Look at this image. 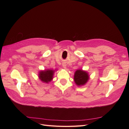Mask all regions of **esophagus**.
<instances>
[{"mask_svg": "<svg viewBox=\"0 0 129 129\" xmlns=\"http://www.w3.org/2000/svg\"><path fill=\"white\" fill-rule=\"evenodd\" d=\"M62 66H63V67L64 68H66V64L65 63H63V64H62Z\"/></svg>", "mask_w": 129, "mask_h": 129, "instance_id": "obj_1", "label": "esophagus"}]
</instances>
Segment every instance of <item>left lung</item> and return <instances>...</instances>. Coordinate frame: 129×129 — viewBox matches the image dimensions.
I'll use <instances>...</instances> for the list:
<instances>
[{
  "mask_svg": "<svg viewBox=\"0 0 129 129\" xmlns=\"http://www.w3.org/2000/svg\"><path fill=\"white\" fill-rule=\"evenodd\" d=\"M74 81L77 85H84L89 79L88 74L82 70H77L74 75Z\"/></svg>",
  "mask_w": 129,
  "mask_h": 129,
  "instance_id": "obj_1",
  "label": "left lung"
}]
</instances>
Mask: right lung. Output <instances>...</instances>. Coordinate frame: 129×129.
Returning a JSON list of instances; mask_svg holds the SVG:
<instances>
[{
	"mask_svg": "<svg viewBox=\"0 0 129 129\" xmlns=\"http://www.w3.org/2000/svg\"><path fill=\"white\" fill-rule=\"evenodd\" d=\"M54 71L47 69L44 71H41L39 73V78L42 81L46 83H48L53 79Z\"/></svg>",
	"mask_w": 129,
	"mask_h": 129,
	"instance_id": "1",
	"label": "right lung"
}]
</instances>
